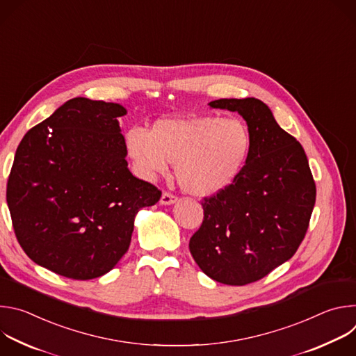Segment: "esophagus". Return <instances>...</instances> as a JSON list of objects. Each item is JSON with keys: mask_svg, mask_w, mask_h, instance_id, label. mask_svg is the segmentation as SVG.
Masks as SVG:
<instances>
[{"mask_svg": "<svg viewBox=\"0 0 356 356\" xmlns=\"http://www.w3.org/2000/svg\"><path fill=\"white\" fill-rule=\"evenodd\" d=\"M177 200H179L177 195H175V194H172V193H169V191H165V193L162 194L159 202H161L162 206H170V204H175V202H176Z\"/></svg>", "mask_w": 356, "mask_h": 356, "instance_id": "1", "label": "esophagus"}]
</instances>
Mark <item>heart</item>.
<instances>
[{"label":"heart","instance_id":"heart-1","mask_svg":"<svg viewBox=\"0 0 356 356\" xmlns=\"http://www.w3.org/2000/svg\"><path fill=\"white\" fill-rule=\"evenodd\" d=\"M124 143L135 170L154 179L175 163L180 187L194 195L227 188L242 172L252 146L248 125L238 118L180 115L162 118L149 131L132 127Z\"/></svg>","mask_w":356,"mask_h":356}]
</instances>
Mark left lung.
<instances>
[{"instance_id": "left-lung-1", "label": "left lung", "mask_w": 356, "mask_h": 356, "mask_svg": "<svg viewBox=\"0 0 356 356\" xmlns=\"http://www.w3.org/2000/svg\"><path fill=\"white\" fill-rule=\"evenodd\" d=\"M209 106L239 113L252 146L234 183L201 201L204 220L188 248L207 276L245 286L294 255L309 229L316 183L302 146L261 99L221 98Z\"/></svg>"}]
</instances>
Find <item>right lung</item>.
Returning <instances> with one entry per match:
<instances>
[{
    "mask_svg": "<svg viewBox=\"0 0 356 356\" xmlns=\"http://www.w3.org/2000/svg\"><path fill=\"white\" fill-rule=\"evenodd\" d=\"M127 110L69 99L21 140L7 183L15 236L38 265L73 280L110 272L129 248L134 220L162 191L135 177L118 117Z\"/></svg>",
    "mask_w": 356,
    "mask_h": 356,
    "instance_id": "1",
    "label": "right lung"
}]
</instances>
